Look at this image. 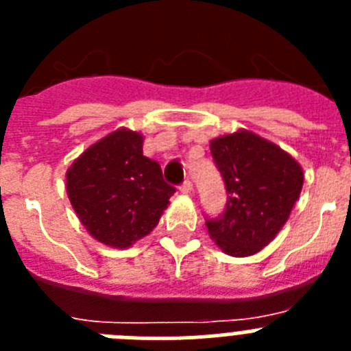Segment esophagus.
I'll use <instances>...</instances> for the list:
<instances>
[{"label": "esophagus", "instance_id": "1", "mask_svg": "<svg viewBox=\"0 0 351 351\" xmlns=\"http://www.w3.org/2000/svg\"><path fill=\"white\" fill-rule=\"evenodd\" d=\"M179 190H181V193H191V191H193V182L184 181L179 186Z\"/></svg>", "mask_w": 351, "mask_h": 351}]
</instances>
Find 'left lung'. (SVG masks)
Listing matches in <instances>:
<instances>
[{
	"instance_id": "left-lung-1",
	"label": "left lung",
	"mask_w": 351,
	"mask_h": 351,
	"mask_svg": "<svg viewBox=\"0 0 351 351\" xmlns=\"http://www.w3.org/2000/svg\"><path fill=\"white\" fill-rule=\"evenodd\" d=\"M210 154L228 197L225 213L206 221L207 232L226 255H255L290 218L304 184L302 167L247 130L213 138Z\"/></svg>"
}]
</instances>
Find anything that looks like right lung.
I'll use <instances>...</instances> for the list:
<instances>
[{
    "label": "right lung",
    "instance_id": "right-lung-1",
    "mask_svg": "<svg viewBox=\"0 0 351 351\" xmlns=\"http://www.w3.org/2000/svg\"><path fill=\"white\" fill-rule=\"evenodd\" d=\"M142 145L141 133L119 128L89 145L66 172L71 207L105 246L123 250L151 234L176 193Z\"/></svg>",
    "mask_w": 351,
    "mask_h": 351
}]
</instances>
